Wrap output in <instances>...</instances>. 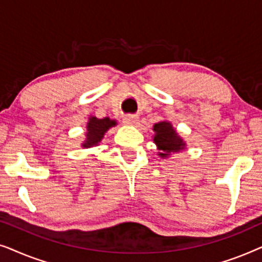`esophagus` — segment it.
Instances as JSON below:
<instances>
[{
    "instance_id": "obj_1",
    "label": "esophagus",
    "mask_w": 262,
    "mask_h": 262,
    "mask_svg": "<svg viewBox=\"0 0 262 262\" xmlns=\"http://www.w3.org/2000/svg\"><path fill=\"white\" fill-rule=\"evenodd\" d=\"M123 121H124V124L130 125V126H137L139 123V119L137 116H126V117H124Z\"/></svg>"
}]
</instances>
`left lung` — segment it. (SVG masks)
<instances>
[{"label": "left lung", "instance_id": "8db88e82", "mask_svg": "<svg viewBox=\"0 0 262 262\" xmlns=\"http://www.w3.org/2000/svg\"><path fill=\"white\" fill-rule=\"evenodd\" d=\"M154 143H155L160 152L157 154L162 159H167L171 154L180 152L186 149V142L181 136H179L177 130L173 127L170 121L161 120L152 127Z\"/></svg>", "mask_w": 262, "mask_h": 262}]
</instances>
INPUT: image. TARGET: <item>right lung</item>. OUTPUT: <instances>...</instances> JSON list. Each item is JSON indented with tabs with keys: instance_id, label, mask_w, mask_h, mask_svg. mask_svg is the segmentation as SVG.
<instances>
[{
	"instance_id": "right-lung-1",
	"label": "right lung",
	"mask_w": 262,
	"mask_h": 262,
	"mask_svg": "<svg viewBox=\"0 0 262 262\" xmlns=\"http://www.w3.org/2000/svg\"><path fill=\"white\" fill-rule=\"evenodd\" d=\"M116 119H110L108 117L99 119L95 116H89L87 123V131H85V138L81 143L82 148H93V146L99 145V143L102 141L103 136L111 127L117 126Z\"/></svg>"
}]
</instances>
